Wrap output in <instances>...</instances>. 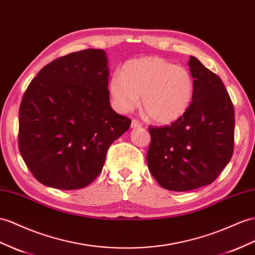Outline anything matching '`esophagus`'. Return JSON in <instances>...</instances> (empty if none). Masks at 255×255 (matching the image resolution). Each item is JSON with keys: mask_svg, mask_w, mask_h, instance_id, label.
I'll return each instance as SVG.
<instances>
[{"mask_svg": "<svg viewBox=\"0 0 255 255\" xmlns=\"http://www.w3.org/2000/svg\"><path fill=\"white\" fill-rule=\"evenodd\" d=\"M141 126H142V124L139 121H136V120L131 121V128H139Z\"/></svg>", "mask_w": 255, "mask_h": 255, "instance_id": "1", "label": "esophagus"}]
</instances>
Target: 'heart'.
Wrapping results in <instances>:
<instances>
[{
  "label": "heart",
  "instance_id": "obj_1",
  "mask_svg": "<svg viewBox=\"0 0 255 255\" xmlns=\"http://www.w3.org/2000/svg\"><path fill=\"white\" fill-rule=\"evenodd\" d=\"M195 84L191 72L158 57H142L123 65L109 84L110 96L120 112L139 102L153 122L170 124L179 120L193 101Z\"/></svg>",
  "mask_w": 255,
  "mask_h": 255
}]
</instances>
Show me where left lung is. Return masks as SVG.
I'll return each instance as SVG.
<instances>
[{
    "label": "left lung",
    "mask_w": 255,
    "mask_h": 255,
    "mask_svg": "<svg viewBox=\"0 0 255 255\" xmlns=\"http://www.w3.org/2000/svg\"><path fill=\"white\" fill-rule=\"evenodd\" d=\"M195 90L186 112L171 125L148 127L146 161L158 184L185 192L211 184L234 152L235 111L221 78L191 57Z\"/></svg>",
    "instance_id": "left-lung-1"
}]
</instances>
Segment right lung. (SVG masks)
Returning a JSON list of instances; mask_svg holds the SVG:
<instances>
[{"mask_svg": "<svg viewBox=\"0 0 255 255\" xmlns=\"http://www.w3.org/2000/svg\"><path fill=\"white\" fill-rule=\"evenodd\" d=\"M106 51L85 49L38 72L19 109L18 145L40 183L58 190L89 185L108 148L130 127L111 108Z\"/></svg>", "mask_w": 255, "mask_h": 255, "instance_id": "right-lung-1", "label": "right lung"}]
</instances>
